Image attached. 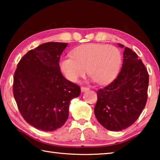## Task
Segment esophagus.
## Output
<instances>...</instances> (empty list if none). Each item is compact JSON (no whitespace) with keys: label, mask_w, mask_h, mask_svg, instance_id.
<instances>
[{"label":"esophagus","mask_w":160,"mask_h":160,"mask_svg":"<svg viewBox=\"0 0 160 160\" xmlns=\"http://www.w3.org/2000/svg\"><path fill=\"white\" fill-rule=\"evenodd\" d=\"M88 90H89V88H88V87H81V91H82V92Z\"/></svg>","instance_id":"34e87169"}]
</instances>
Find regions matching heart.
I'll use <instances>...</instances> for the list:
<instances>
[{
    "label": "heart",
    "instance_id": "obj_1",
    "mask_svg": "<svg viewBox=\"0 0 160 160\" xmlns=\"http://www.w3.org/2000/svg\"><path fill=\"white\" fill-rule=\"evenodd\" d=\"M72 56L62 59L60 68L68 80L75 82L88 70L89 76L98 84L110 82L119 71L122 55L113 45L88 44L72 51Z\"/></svg>",
    "mask_w": 160,
    "mask_h": 160
}]
</instances>
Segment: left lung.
Returning <instances> with one entry per match:
<instances>
[{
    "instance_id": "8db88e82",
    "label": "left lung",
    "mask_w": 160,
    "mask_h": 160,
    "mask_svg": "<svg viewBox=\"0 0 160 160\" xmlns=\"http://www.w3.org/2000/svg\"><path fill=\"white\" fill-rule=\"evenodd\" d=\"M148 84L149 75L145 65L136 53L126 47L122 68L117 78L97 92L94 114L97 121L112 131L131 126L145 107Z\"/></svg>"
}]
</instances>
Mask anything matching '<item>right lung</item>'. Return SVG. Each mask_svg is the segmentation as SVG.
Listing matches in <instances>:
<instances>
[{
	"label": "right lung",
	"instance_id": "obj_1",
	"mask_svg": "<svg viewBox=\"0 0 160 160\" xmlns=\"http://www.w3.org/2000/svg\"><path fill=\"white\" fill-rule=\"evenodd\" d=\"M67 43L47 42L29 51L13 78V95L23 118L44 131L60 128L68 118L70 100L79 97V85L68 80L59 66Z\"/></svg>",
	"mask_w": 160,
	"mask_h": 160
}]
</instances>
